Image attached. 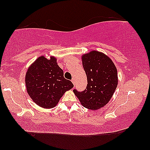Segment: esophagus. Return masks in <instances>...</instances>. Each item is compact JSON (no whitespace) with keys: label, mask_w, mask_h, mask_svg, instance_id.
<instances>
[{"label":"esophagus","mask_w":150,"mask_h":150,"mask_svg":"<svg viewBox=\"0 0 150 150\" xmlns=\"http://www.w3.org/2000/svg\"><path fill=\"white\" fill-rule=\"evenodd\" d=\"M71 82H72V83L74 85L75 84V79H72V80H71Z\"/></svg>","instance_id":"1"}]
</instances>
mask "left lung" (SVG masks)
Wrapping results in <instances>:
<instances>
[{
    "label": "left lung",
    "mask_w": 150,
    "mask_h": 150,
    "mask_svg": "<svg viewBox=\"0 0 150 150\" xmlns=\"http://www.w3.org/2000/svg\"><path fill=\"white\" fill-rule=\"evenodd\" d=\"M81 60L87 76V87L83 92L76 89L73 92L84 108L99 110L110 102L117 87V69L108 55L96 50L83 54Z\"/></svg>",
    "instance_id": "obj_1"
}]
</instances>
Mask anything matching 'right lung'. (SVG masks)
I'll return each mask as SVG.
<instances>
[{"label": "right lung", "mask_w": 150, "mask_h": 150, "mask_svg": "<svg viewBox=\"0 0 150 150\" xmlns=\"http://www.w3.org/2000/svg\"><path fill=\"white\" fill-rule=\"evenodd\" d=\"M25 86L29 96L37 105L51 109L56 106L67 91L74 87L65 79L57 58L40 56L29 66L25 74Z\"/></svg>", "instance_id": "1"}]
</instances>
